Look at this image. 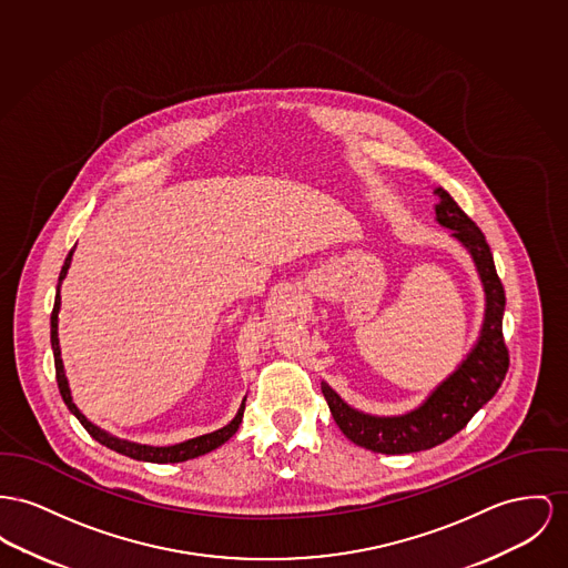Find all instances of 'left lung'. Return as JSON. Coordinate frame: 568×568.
I'll list each match as a JSON object with an SVG mask.
<instances>
[{
    "instance_id": "left-lung-1",
    "label": "left lung",
    "mask_w": 568,
    "mask_h": 568,
    "mask_svg": "<svg viewBox=\"0 0 568 568\" xmlns=\"http://www.w3.org/2000/svg\"><path fill=\"white\" fill-rule=\"evenodd\" d=\"M435 222L453 230L471 256L485 291V318L480 336L465 359L444 378L416 409L400 416H373L353 409L323 381L321 389L342 433L366 450L409 454L435 448L450 439L474 414L487 405L508 371V348L501 336L506 295L497 277L491 250L480 232L453 200L448 191L435 190Z\"/></svg>"
}]
</instances>
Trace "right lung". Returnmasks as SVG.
<instances>
[{
  "instance_id": "obj_1",
  "label": "right lung",
  "mask_w": 568,
  "mask_h": 568,
  "mask_svg": "<svg viewBox=\"0 0 568 568\" xmlns=\"http://www.w3.org/2000/svg\"><path fill=\"white\" fill-rule=\"evenodd\" d=\"M73 252H75V247L69 252L64 266L60 271L58 288H55V303H53V312H51V348H53V359H55V378H58V387H60L62 400L69 407V412L81 422V426L92 435V439H97L99 444L108 446L114 453L124 454V456L135 458V460L183 463V460H190V458H195V456L211 453V450L220 448L222 444H226L227 439L239 430V424H241L243 412H245V398H243L236 416L232 417V422H227L224 428L206 433V435H200V437H193V439L181 442V444H174V446H146V444H135V442H129V439H120V437H115L112 433L99 428L97 424H92L88 417L77 409L73 396H71V387H69V378L64 375V364H62V355H60V338H58V314H60V303H62L60 302V286H62L67 273H69V266H71V261H73Z\"/></svg>"
}]
</instances>
